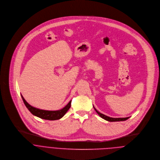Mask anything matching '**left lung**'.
Segmentation results:
<instances>
[{
	"instance_id": "8db88e82",
	"label": "left lung",
	"mask_w": 160,
	"mask_h": 160,
	"mask_svg": "<svg viewBox=\"0 0 160 160\" xmlns=\"http://www.w3.org/2000/svg\"><path fill=\"white\" fill-rule=\"evenodd\" d=\"M94 109L95 110V111L97 112V113L103 119L107 120V121H109V122H119V121H125L126 120L128 119L129 117H126V118H112V117H108L103 113H101L100 112H99L97 109H96L94 107Z\"/></svg>"
}]
</instances>
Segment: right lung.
I'll return each instance as SVG.
<instances>
[{"label":"right lung","instance_id":"1","mask_svg":"<svg viewBox=\"0 0 160 160\" xmlns=\"http://www.w3.org/2000/svg\"><path fill=\"white\" fill-rule=\"evenodd\" d=\"M21 97L26 108L32 114L40 118L45 119V120H58L61 118L62 117L64 116V115L67 113V112L69 110V109L71 106V100L66 106H65L63 108L59 110H55V111L45 110H42V109H39V108L32 107L24 100V98H23L22 95H21Z\"/></svg>","mask_w":160,"mask_h":160}]
</instances>
